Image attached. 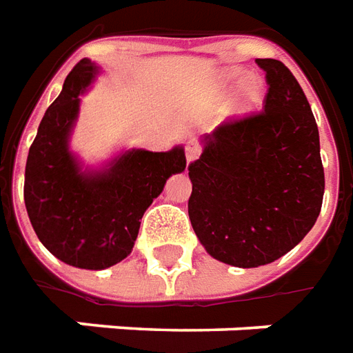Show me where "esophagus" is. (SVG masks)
<instances>
[{"instance_id": "1", "label": "esophagus", "mask_w": 353, "mask_h": 353, "mask_svg": "<svg viewBox=\"0 0 353 353\" xmlns=\"http://www.w3.org/2000/svg\"><path fill=\"white\" fill-rule=\"evenodd\" d=\"M199 154H201L199 146H197V144H194V142H190L188 146H186V159H188V163L196 161L197 157H199Z\"/></svg>"}]
</instances>
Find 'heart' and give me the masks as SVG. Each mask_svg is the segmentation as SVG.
I'll list each match as a JSON object with an SVG mask.
<instances>
[{
	"mask_svg": "<svg viewBox=\"0 0 353 353\" xmlns=\"http://www.w3.org/2000/svg\"><path fill=\"white\" fill-rule=\"evenodd\" d=\"M241 76V70L232 68L226 70L221 76V85L222 87H228L230 83L237 81ZM262 99H264V89L262 83L256 77H245L243 81L237 87L236 97L230 104V114L236 117H243L247 114H252L256 108H261Z\"/></svg>",
	"mask_w": 353,
	"mask_h": 353,
	"instance_id": "obj_1",
	"label": "heart"
}]
</instances>
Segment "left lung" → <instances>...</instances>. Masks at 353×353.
<instances>
[{"instance_id": "8db88e82", "label": "left lung", "mask_w": 353, "mask_h": 353, "mask_svg": "<svg viewBox=\"0 0 353 353\" xmlns=\"http://www.w3.org/2000/svg\"><path fill=\"white\" fill-rule=\"evenodd\" d=\"M266 72L264 110L205 134L188 165L192 228L212 259L256 268L301 243L323 203L316 117L291 70L256 59Z\"/></svg>"}]
</instances>
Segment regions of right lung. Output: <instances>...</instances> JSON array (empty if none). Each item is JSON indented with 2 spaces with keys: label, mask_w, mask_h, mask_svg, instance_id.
<instances>
[{
  "label": "right lung",
  "mask_w": 353,
  "mask_h": 353,
  "mask_svg": "<svg viewBox=\"0 0 353 353\" xmlns=\"http://www.w3.org/2000/svg\"><path fill=\"white\" fill-rule=\"evenodd\" d=\"M99 66L89 59L70 72L61 94L45 112L24 172V203L45 249L83 270H104L129 256L141 219L167 179L186 169L184 148L127 150L106 167L81 169L70 152L79 94Z\"/></svg>",
  "instance_id": "obj_1"
}]
</instances>
